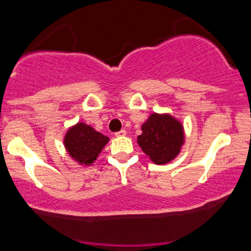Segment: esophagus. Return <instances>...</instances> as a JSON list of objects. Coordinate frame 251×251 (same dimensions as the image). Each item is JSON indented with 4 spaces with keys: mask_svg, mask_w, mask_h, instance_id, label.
I'll use <instances>...</instances> for the list:
<instances>
[{
    "mask_svg": "<svg viewBox=\"0 0 251 251\" xmlns=\"http://www.w3.org/2000/svg\"><path fill=\"white\" fill-rule=\"evenodd\" d=\"M125 135H126L125 130H120V131H118V132H115L116 137H121V136H125Z\"/></svg>",
    "mask_w": 251,
    "mask_h": 251,
    "instance_id": "34e87169",
    "label": "esophagus"
}]
</instances>
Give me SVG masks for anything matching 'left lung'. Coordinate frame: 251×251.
<instances>
[{
  "instance_id": "1",
  "label": "left lung",
  "mask_w": 251,
  "mask_h": 251,
  "mask_svg": "<svg viewBox=\"0 0 251 251\" xmlns=\"http://www.w3.org/2000/svg\"><path fill=\"white\" fill-rule=\"evenodd\" d=\"M137 143L155 164H166L179 153L183 144V127L170 115L151 114L142 126Z\"/></svg>"
}]
</instances>
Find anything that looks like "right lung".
<instances>
[{
	"instance_id": "right-lung-1",
	"label": "right lung",
	"mask_w": 251,
	"mask_h": 251,
	"mask_svg": "<svg viewBox=\"0 0 251 251\" xmlns=\"http://www.w3.org/2000/svg\"><path fill=\"white\" fill-rule=\"evenodd\" d=\"M109 138L93 130L86 124L78 123L70 128L64 138V144L70 155L80 164L90 165L97 159Z\"/></svg>"
}]
</instances>
